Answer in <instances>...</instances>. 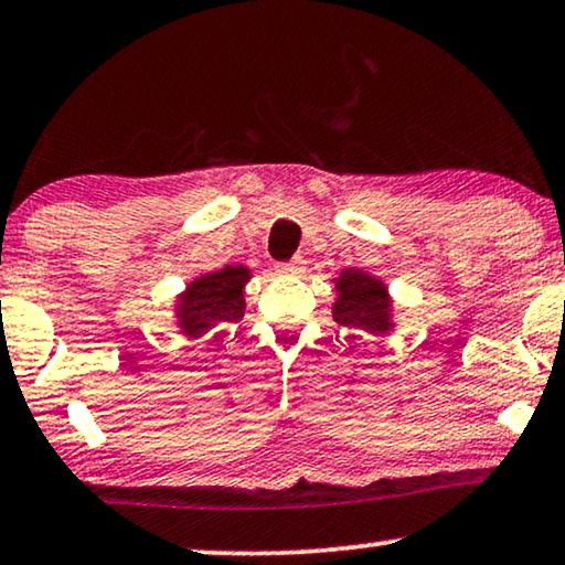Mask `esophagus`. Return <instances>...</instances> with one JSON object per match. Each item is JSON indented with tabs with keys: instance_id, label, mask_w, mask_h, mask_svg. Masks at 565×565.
I'll use <instances>...</instances> for the list:
<instances>
[{
	"instance_id": "obj_1",
	"label": "esophagus",
	"mask_w": 565,
	"mask_h": 565,
	"mask_svg": "<svg viewBox=\"0 0 565 565\" xmlns=\"http://www.w3.org/2000/svg\"><path fill=\"white\" fill-rule=\"evenodd\" d=\"M305 268H307L305 256H294L291 260H286V264H279V274L299 276V274H305Z\"/></svg>"
}]
</instances>
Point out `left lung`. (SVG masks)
I'll return each instance as SVG.
<instances>
[{"label": "left lung", "mask_w": 565, "mask_h": 565, "mask_svg": "<svg viewBox=\"0 0 565 565\" xmlns=\"http://www.w3.org/2000/svg\"><path fill=\"white\" fill-rule=\"evenodd\" d=\"M337 281L334 322L342 327H363L367 332L391 330V299L383 281L358 268H348Z\"/></svg>", "instance_id": "8db88e82"}]
</instances>
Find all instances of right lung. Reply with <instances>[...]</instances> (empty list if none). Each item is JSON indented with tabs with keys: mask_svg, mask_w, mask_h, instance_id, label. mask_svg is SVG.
I'll return each mask as SVG.
<instances>
[{
	"mask_svg": "<svg viewBox=\"0 0 565 565\" xmlns=\"http://www.w3.org/2000/svg\"><path fill=\"white\" fill-rule=\"evenodd\" d=\"M250 279L246 266H225L188 286L177 305V322L184 334H202L217 322H238L246 309L243 286Z\"/></svg>",
	"mask_w": 565,
	"mask_h": 565,
	"instance_id": "1",
	"label": "right lung"
}]
</instances>
